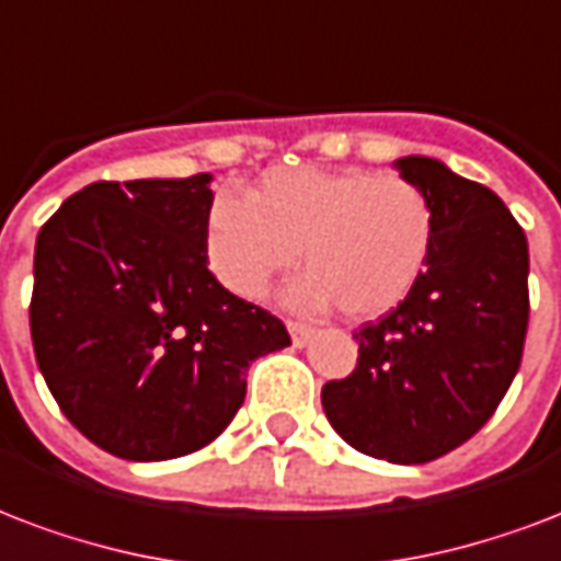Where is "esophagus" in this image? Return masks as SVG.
<instances>
[{
    "label": "esophagus",
    "mask_w": 561,
    "mask_h": 561,
    "mask_svg": "<svg viewBox=\"0 0 561 561\" xmlns=\"http://www.w3.org/2000/svg\"><path fill=\"white\" fill-rule=\"evenodd\" d=\"M288 335L294 347H306L314 335V329L306 327V323H297V320H288Z\"/></svg>",
    "instance_id": "34e87169"
}]
</instances>
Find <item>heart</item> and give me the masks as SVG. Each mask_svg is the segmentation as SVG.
<instances>
[{"mask_svg": "<svg viewBox=\"0 0 561 561\" xmlns=\"http://www.w3.org/2000/svg\"><path fill=\"white\" fill-rule=\"evenodd\" d=\"M433 250V208L417 185L344 167H273L247 196L220 194L205 224L208 267L243 299L262 297L302 255L288 288L299 309L341 306L353 320L397 309Z\"/></svg>", "mask_w": 561, "mask_h": 561, "instance_id": "1", "label": "heart"}]
</instances>
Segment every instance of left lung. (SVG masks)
Here are the masks:
<instances>
[{
    "instance_id": "obj_1",
    "label": "left lung",
    "mask_w": 561,
    "mask_h": 561,
    "mask_svg": "<svg viewBox=\"0 0 561 561\" xmlns=\"http://www.w3.org/2000/svg\"><path fill=\"white\" fill-rule=\"evenodd\" d=\"M433 208V250L412 294L358 329V365L323 385L332 430L394 465H423L480 433L506 397L529 320L527 234L494 191L438 158H397Z\"/></svg>"
}]
</instances>
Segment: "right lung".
<instances>
[{"label": "right lung", "instance_id": "1", "mask_svg": "<svg viewBox=\"0 0 561 561\" xmlns=\"http://www.w3.org/2000/svg\"><path fill=\"white\" fill-rule=\"evenodd\" d=\"M211 203V173L93 182L37 234V367L111 456L164 461L211 444L241 409L250 362L290 344L282 320L208 271Z\"/></svg>", "mask_w": 561, "mask_h": 561}]
</instances>
